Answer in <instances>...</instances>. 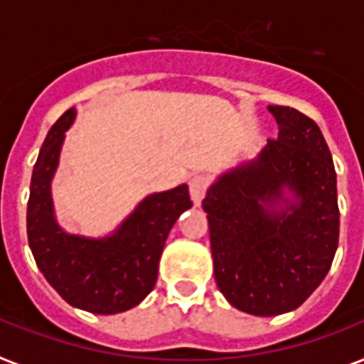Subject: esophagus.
<instances>
[{"label":"esophagus","instance_id":"esophagus-1","mask_svg":"<svg viewBox=\"0 0 364 364\" xmlns=\"http://www.w3.org/2000/svg\"><path fill=\"white\" fill-rule=\"evenodd\" d=\"M209 187V179L205 176H194L188 183V191H191V198L194 205H200L205 196V191Z\"/></svg>","mask_w":364,"mask_h":364}]
</instances>
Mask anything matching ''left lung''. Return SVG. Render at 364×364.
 Listing matches in <instances>:
<instances>
[{
	"instance_id": "obj_1",
	"label": "left lung",
	"mask_w": 364,
	"mask_h": 364,
	"mask_svg": "<svg viewBox=\"0 0 364 364\" xmlns=\"http://www.w3.org/2000/svg\"><path fill=\"white\" fill-rule=\"evenodd\" d=\"M279 140L215 179L203 198L215 280L232 306L279 316L329 273L341 213L333 156L314 121L267 106Z\"/></svg>"
}]
</instances>
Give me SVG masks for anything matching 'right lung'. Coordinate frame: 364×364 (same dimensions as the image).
I'll list each match as a JSON object with an SVG mask.
<instances>
[{
  "label": "right lung",
  "mask_w": 364,
  "mask_h": 364,
  "mask_svg": "<svg viewBox=\"0 0 364 364\" xmlns=\"http://www.w3.org/2000/svg\"><path fill=\"white\" fill-rule=\"evenodd\" d=\"M69 108L48 131L33 166L28 202V241L37 267L70 306L91 314H119L140 305L155 288L166 237L192 208L188 187L153 192L112 233L87 237L59 226L52 179L65 132L75 123Z\"/></svg>",
  "instance_id": "1"
}]
</instances>
